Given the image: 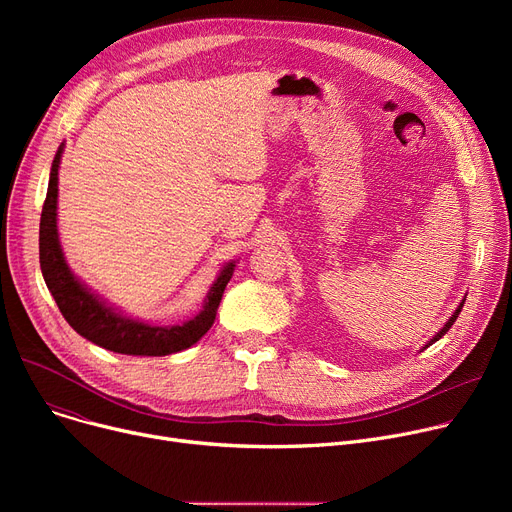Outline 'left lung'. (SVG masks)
I'll return each mask as SVG.
<instances>
[{"mask_svg": "<svg viewBox=\"0 0 512 512\" xmlns=\"http://www.w3.org/2000/svg\"><path fill=\"white\" fill-rule=\"evenodd\" d=\"M463 305H465V299H463V301L459 303V307H456V309H454V313H452V315L448 317V321H446V324H444V328H442V330H438V332H436V336H432V338H429V340H427V342L423 344V348H427V346H432L434 342H438V340H440V338H442V336H444V334H446V332L450 330V326L454 324V321H456V317H459V313H461ZM423 348H421V351H423Z\"/></svg>", "mask_w": 512, "mask_h": 512, "instance_id": "left-lung-1", "label": "left lung"}]
</instances>
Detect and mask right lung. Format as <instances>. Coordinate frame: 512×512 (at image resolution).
<instances>
[{"label": "right lung", "mask_w": 512, "mask_h": 512, "mask_svg": "<svg viewBox=\"0 0 512 512\" xmlns=\"http://www.w3.org/2000/svg\"><path fill=\"white\" fill-rule=\"evenodd\" d=\"M64 143L53 157L47 197L39 226V263L43 280L56 299L64 319L83 338L105 348V351L134 357H166L193 346L215 321L222 294L230 282L236 261L224 263L218 278L211 284L203 309L184 324L155 326L149 321L130 317L101 299L83 280L74 276L66 263L58 232V172Z\"/></svg>", "instance_id": "add662e5"}]
</instances>
